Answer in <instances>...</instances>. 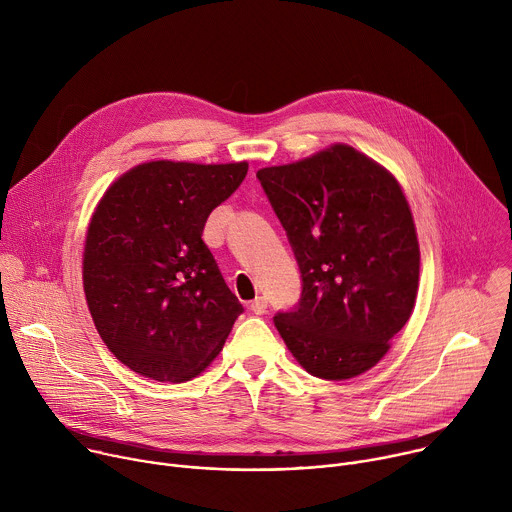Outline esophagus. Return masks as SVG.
<instances>
[{
    "label": "esophagus",
    "instance_id": "esophagus-1",
    "mask_svg": "<svg viewBox=\"0 0 512 512\" xmlns=\"http://www.w3.org/2000/svg\"><path fill=\"white\" fill-rule=\"evenodd\" d=\"M251 312L253 314H257V316H261V314H265L267 312V300L265 298H255L253 302H251Z\"/></svg>",
    "mask_w": 512,
    "mask_h": 512
}]
</instances>
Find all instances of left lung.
Instances as JSON below:
<instances>
[{"instance_id": "1", "label": "left lung", "mask_w": 512, "mask_h": 512, "mask_svg": "<svg viewBox=\"0 0 512 512\" xmlns=\"http://www.w3.org/2000/svg\"><path fill=\"white\" fill-rule=\"evenodd\" d=\"M257 178L302 273L298 306L273 316L277 332L314 377L369 371L417 296L419 243L401 186L342 143Z\"/></svg>"}]
</instances>
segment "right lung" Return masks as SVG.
Masks as SVG:
<instances>
[{"mask_svg":"<svg viewBox=\"0 0 512 512\" xmlns=\"http://www.w3.org/2000/svg\"><path fill=\"white\" fill-rule=\"evenodd\" d=\"M247 170V162H148L101 198L85 243V296L103 342L133 373L190 381L243 314L202 231Z\"/></svg>","mask_w":512,"mask_h":512,"instance_id":"add662e5","label":"right lung"}]
</instances>
